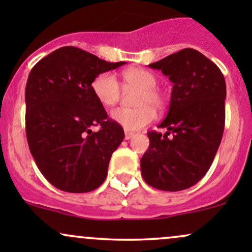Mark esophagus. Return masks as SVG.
Segmentation results:
<instances>
[{
    "label": "esophagus",
    "mask_w": 252,
    "mask_h": 252,
    "mask_svg": "<svg viewBox=\"0 0 252 252\" xmlns=\"http://www.w3.org/2000/svg\"><path fill=\"white\" fill-rule=\"evenodd\" d=\"M132 136H134V132H131V131H126V132H124V138H126V140H130V138H131Z\"/></svg>",
    "instance_id": "1"
}]
</instances>
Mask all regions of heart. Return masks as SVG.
Here are the masks:
<instances>
[{
    "instance_id": "heart-1",
    "label": "heart",
    "mask_w": 252,
    "mask_h": 252,
    "mask_svg": "<svg viewBox=\"0 0 252 252\" xmlns=\"http://www.w3.org/2000/svg\"><path fill=\"white\" fill-rule=\"evenodd\" d=\"M126 85L140 89L135 98V108H118L111 112V118L126 130L142 129L155 118V110L162 111L166 97L156 88L158 78L153 72L142 67L128 68L123 72ZM92 91L97 100L106 108L116 105L122 97V88L111 72L98 74L92 82Z\"/></svg>"
}]
</instances>
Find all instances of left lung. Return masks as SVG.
Masks as SVG:
<instances>
[{
    "label": "left lung",
    "instance_id": "obj_1",
    "mask_svg": "<svg viewBox=\"0 0 252 252\" xmlns=\"http://www.w3.org/2000/svg\"><path fill=\"white\" fill-rule=\"evenodd\" d=\"M149 66L169 77L173 89L168 114L158 126L168 131L147 132L150 143L141 158V174L154 189H189L206 174L220 144L226 97L224 76L215 63L193 48Z\"/></svg>",
    "mask_w": 252,
    "mask_h": 252
}]
</instances>
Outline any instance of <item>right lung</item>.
Wrapping results in <instances>:
<instances>
[{
  "label": "right lung",
  "mask_w": 252,
  "mask_h": 252,
  "mask_svg": "<svg viewBox=\"0 0 252 252\" xmlns=\"http://www.w3.org/2000/svg\"><path fill=\"white\" fill-rule=\"evenodd\" d=\"M124 63L65 46L32 68L25 94L26 136L37 168L57 189L86 193L105 180L124 131L108 117L91 85L98 74ZM92 126L100 130L92 132Z\"/></svg>",
  "instance_id": "right-lung-1"
}]
</instances>
